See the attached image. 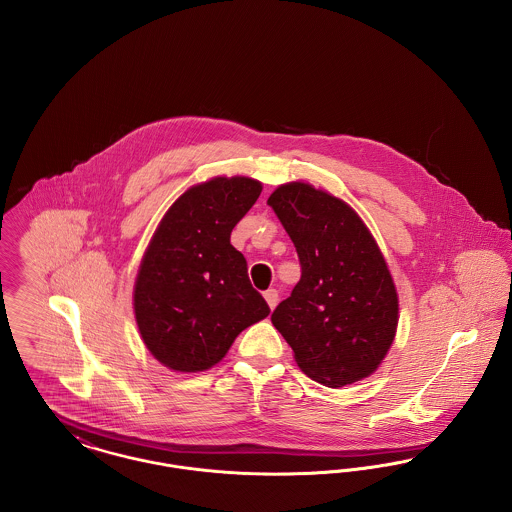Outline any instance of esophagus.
Segmentation results:
<instances>
[{
    "label": "esophagus",
    "mask_w": 512,
    "mask_h": 512,
    "mask_svg": "<svg viewBox=\"0 0 512 512\" xmlns=\"http://www.w3.org/2000/svg\"><path fill=\"white\" fill-rule=\"evenodd\" d=\"M265 299H267L268 307L274 309L278 305V292L276 290H267L265 292Z\"/></svg>",
    "instance_id": "1"
}]
</instances>
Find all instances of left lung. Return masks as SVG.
<instances>
[{
    "label": "left lung",
    "mask_w": 512,
    "mask_h": 512,
    "mask_svg": "<svg viewBox=\"0 0 512 512\" xmlns=\"http://www.w3.org/2000/svg\"><path fill=\"white\" fill-rule=\"evenodd\" d=\"M267 203L301 265V280L270 317L274 328L318 384L341 388L363 380L384 361L399 320L380 247L345 201L311 184H282Z\"/></svg>",
    "instance_id": "1"
}]
</instances>
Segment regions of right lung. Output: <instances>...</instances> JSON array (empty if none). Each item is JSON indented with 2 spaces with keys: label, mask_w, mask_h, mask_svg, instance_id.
Here are the masks:
<instances>
[{
  "label": "right lung",
  "mask_w": 512,
  "mask_h": 512,
  "mask_svg": "<svg viewBox=\"0 0 512 512\" xmlns=\"http://www.w3.org/2000/svg\"><path fill=\"white\" fill-rule=\"evenodd\" d=\"M261 190L247 176H217L180 195L159 222L136 276L134 315L161 365L207 370L242 330L268 317L244 255L230 244Z\"/></svg>",
  "instance_id": "right-lung-1"
}]
</instances>
